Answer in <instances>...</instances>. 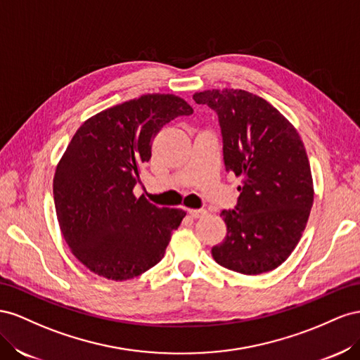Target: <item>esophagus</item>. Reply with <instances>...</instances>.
<instances>
[{"label": "esophagus", "mask_w": 360, "mask_h": 360, "mask_svg": "<svg viewBox=\"0 0 360 360\" xmlns=\"http://www.w3.org/2000/svg\"><path fill=\"white\" fill-rule=\"evenodd\" d=\"M188 215L193 219H202L207 215V211L205 210H188Z\"/></svg>", "instance_id": "34e87169"}]
</instances>
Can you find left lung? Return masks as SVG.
Instances as JSON below:
<instances>
[{"mask_svg": "<svg viewBox=\"0 0 360 360\" xmlns=\"http://www.w3.org/2000/svg\"><path fill=\"white\" fill-rule=\"evenodd\" d=\"M219 116L226 172L243 178L228 233L211 253L241 274L277 269L299 244L314 203L309 160L299 132L265 99L238 89L194 94Z\"/></svg>", "mask_w": 360, "mask_h": 360, "instance_id": "1", "label": "left lung"}]
</instances>
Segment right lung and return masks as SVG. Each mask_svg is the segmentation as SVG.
I'll use <instances>...</instances> for the list:
<instances>
[{
    "mask_svg": "<svg viewBox=\"0 0 360 360\" xmlns=\"http://www.w3.org/2000/svg\"><path fill=\"white\" fill-rule=\"evenodd\" d=\"M193 108L174 95H143L87 119L54 174L57 220L75 258L111 281L158 264L186 212L136 198L140 170L160 129Z\"/></svg>",
    "mask_w": 360,
    "mask_h": 360,
    "instance_id": "right-lung-1",
    "label": "right lung"
}]
</instances>
